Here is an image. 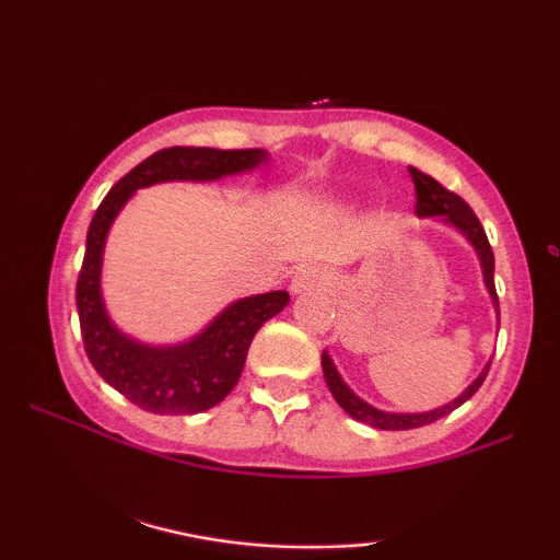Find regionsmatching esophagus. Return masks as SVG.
<instances>
[{
    "label": "esophagus",
    "mask_w": 560,
    "mask_h": 560,
    "mask_svg": "<svg viewBox=\"0 0 560 560\" xmlns=\"http://www.w3.org/2000/svg\"><path fill=\"white\" fill-rule=\"evenodd\" d=\"M324 285H326V278L318 267H301V270L293 275L290 290H293V295H311V293H318Z\"/></svg>",
    "instance_id": "obj_1"
}]
</instances>
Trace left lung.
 <instances>
[{"label":"left lung","instance_id":"obj_1","mask_svg":"<svg viewBox=\"0 0 560 560\" xmlns=\"http://www.w3.org/2000/svg\"><path fill=\"white\" fill-rule=\"evenodd\" d=\"M410 178H412V183H416V196H418L416 213L420 219H441L443 224L454 226L456 232L471 244L474 252H477V257H479L481 278H485L487 293H489V298H492L494 311L500 313V303H497V290H494V255H492V247H489L485 229H481V224H479L477 213L469 209V203H466L462 196L451 194L448 188H443L439 180L431 178V175L420 173L418 167H410ZM489 364L492 362H487L485 370L479 372V377L474 380L462 395L454 397V400L446 405H441V408H433L425 412H387V410H380L366 400H362V397H359L354 389H351L347 382L341 380V374H339V370H336L334 359L328 351H324V357H320L326 385H328V389H331L334 400L339 402L351 418L359 420V423L380 428V431H410V428L428 425V423H433V420L454 412L456 408H462V405L481 387V382H485L487 372H489Z\"/></svg>","mask_w":560,"mask_h":560}]
</instances>
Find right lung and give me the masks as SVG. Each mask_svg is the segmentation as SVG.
Returning a JSON list of instances; mask_svg holds the SVG:
<instances>
[{"instance_id": "add662e5", "label": "right lung", "mask_w": 560, "mask_h": 560, "mask_svg": "<svg viewBox=\"0 0 560 560\" xmlns=\"http://www.w3.org/2000/svg\"><path fill=\"white\" fill-rule=\"evenodd\" d=\"M270 160L267 150L167 148L132 167L114 186L91 219L75 305L81 336L94 370L109 385L158 416H194L219 405L242 377L249 343L265 320L285 308V290L229 303L201 334L180 343H144L117 328L102 295L106 236L135 190L155 183H211L249 173Z\"/></svg>"}]
</instances>
